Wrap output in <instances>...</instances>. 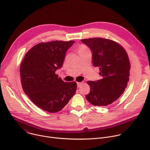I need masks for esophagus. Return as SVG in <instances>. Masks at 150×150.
<instances>
[{
    "instance_id": "obj_1",
    "label": "esophagus",
    "mask_w": 150,
    "mask_h": 150,
    "mask_svg": "<svg viewBox=\"0 0 150 150\" xmlns=\"http://www.w3.org/2000/svg\"><path fill=\"white\" fill-rule=\"evenodd\" d=\"M82 83H83L82 82H77V86H78V87H80Z\"/></svg>"
}]
</instances>
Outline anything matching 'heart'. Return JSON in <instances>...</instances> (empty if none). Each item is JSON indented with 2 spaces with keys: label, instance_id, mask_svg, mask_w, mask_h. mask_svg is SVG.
<instances>
[{
  "label": "heart",
  "instance_id": "b5f03b06",
  "mask_svg": "<svg viewBox=\"0 0 150 150\" xmlns=\"http://www.w3.org/2000/svg\"><path fill=\"white\" fill-rule=\"evenodd\" d=\"M83 50H88V49L87 48V47L86 46H85V45H81V46H79V50H78V53H79V52L83 51Z\"/></svg>",
  "mask_w": 150,
  "mask_h": 150
}]
</instances>
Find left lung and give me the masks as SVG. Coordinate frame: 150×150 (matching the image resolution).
<instances>
[{"instance_id": "8db88e82", "label": "left lung", "mask_w": 150, "mask_h": 150, "mask_svg": "<svg viewBox=\"0 0 150 150\" xmlns=\"http://www.w3.org/2000/svg\"><path fill=\"white\" fill-rule=\"evenodd\" d=\"M93 52V63L98 67L101 79L87 81L90 92L86 99L93 105L106 106L117 100L129 82L131 65L125 49L112 40L104 38L82 39Z\"/></svg>"}]
</instances>
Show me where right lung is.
<instances>
[{"label": "right lung", "instance_id": "1", "mask_svg": "<svg viewBox=\"0 0 150 150\" xmlns=\"http://www.w3.org/2000/svg\"><path fill=\"white\" fill-rule=\"evenodd\" d=\"M74 41L40 42L29 50L19 71L23 89L39 108L50 113L60 111L75 94L77 84L65 82L56 71L60 68Z\"/></svg>", "mask_w": 150, "mask_h": 150}]
</instances>
